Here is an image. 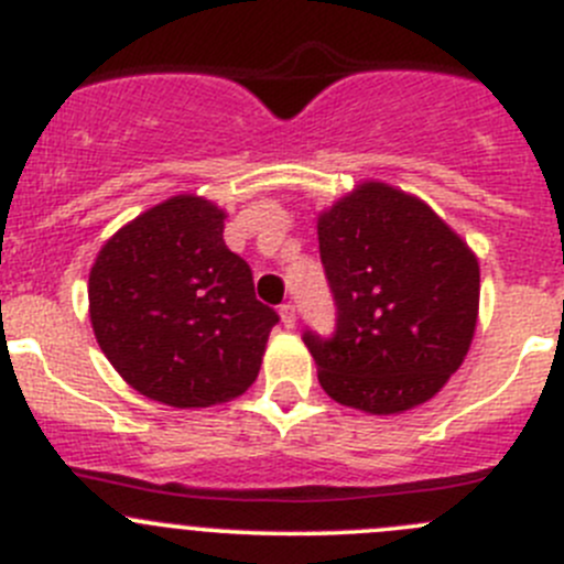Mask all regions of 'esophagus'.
<instances>
[{"mask_svg":"<svg viewBox=\"0 0 564 564\" xmlns=\"http://www.w3.org/2000/svg\"><path fill=\"white\" fill-rule=\"evenodd\" d=\"M281 322H283V327H286V329H292L294 322H297V311H294L292 303L281 305Z\"/></svg>","mask_w":564,"mask_h":564,"instance_id":"1","label":"esophagus"}]
</instances>
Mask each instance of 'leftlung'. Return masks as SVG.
<instances>
[{
    "mask_svg": "<svg viewBox=\"0 0 564 564\" xmlns=\"http://www.w3.org/2000/svg\"><path fill=\"white\" fill-rule=\"evenodd\" d=\"M338 318L305 333L318 384L368 414H401L447 384L469 351L480 308L471 248L423 202L360 182L316 220Z\"/></svg>",
    "mask_w": 564,
    "mask_h": 564,
    "instance_id": "left-lung-1",
    "label": "left lung"
}]
</instances>
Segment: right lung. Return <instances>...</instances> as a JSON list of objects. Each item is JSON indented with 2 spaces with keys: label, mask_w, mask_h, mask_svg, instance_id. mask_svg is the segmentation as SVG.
<instances>
[{
  "label": "right lung",
  "mask_w": 564,
  "mask_h": 564,
  "mask_svg": "<svg viewBox=\"0 0 564 564\" xmlns=\"http://www.w3.org/2000/svg\"><path fill=\"white\" fill-rule=\"evenodd\" d=\"M226 213L196 193L155 204L100 248L89 272L95 338L119 377L174 409L242 395L278 314L224 242Z\"/></svg>",
  "instance_id": "right-lung-1"
}]
</instances>
